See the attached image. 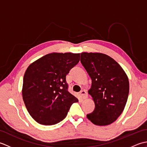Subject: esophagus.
I'll return each mask as SVG.
<instances>
[{
    "mask_svg": "<svg viewBox=\"0 0 147 147\" xmlns=\"http://www.w3.org/2000/svg\"><path fill=\"white\" fill-rule=\"evenodd\" d=\"M80 94H81V95L82 96V97L84 99H86V98H88V93H87V92L85 91V90H82V91H81Z\"/></svg>",
    "mask_w": 147,
    "mask_h": 147,
    "instance_id": "obj_1",
    "label": "esophagus"
}]
</instances>
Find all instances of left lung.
Segmentation results:
<instances>
[{"label":"left lung","mask_w":147,"mask_h":147,"mask_svg":"<svg viewBox=\"0 0 147 147\" xmlns=\"http://www.w3.org/2000/svg\"><path fill=\"white\" fill-rule=\"evenodd\" d=\"M81 62L92 79L88 93L95 109L86 117L95 125H109L124 111L129 94V80L121 65L102 53L83 52Z\"/></svg>","instance_id":"left-lung-1"}]
</instances>
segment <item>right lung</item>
<instances>
[{"instance_id": "right-lung-1", "label": "right lung", "mask_w": 147, "mask_h": 147, "mask_svg": "<svg viewBox=\"0 0 147 147\" xmlns=\"http://www.w3.org/2000/svg\"><path fill=\"white\" fill-rule=\"evenodd\" d=\"M80 54L51 53L31 64L24 73L22 95L34 119L43 125L55 124L66 116L78 100L67 91L65 76L80 61Z\"/></svg>"}]
</instances>
